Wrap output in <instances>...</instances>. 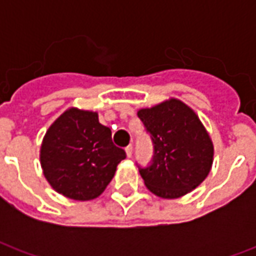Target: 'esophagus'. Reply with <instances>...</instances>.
<instances>
[{"label": "esophagus", "instance_id": "obj_1", "mask_svg": "<svg viewBox=\"0 0 256 256\" xmlns=\"http://www.w3.org/2000/svg\"><path fill=\"white\" fill-rule=\"evenodd\" d=\"M126 155H128V158H132V155H133V146L132 145L126 146Z\"/></svg>", "mask_w": 256, "mask_h": 256}]
</instances>
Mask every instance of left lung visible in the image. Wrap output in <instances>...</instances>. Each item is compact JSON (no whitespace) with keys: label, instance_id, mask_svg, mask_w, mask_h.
I'll use <instances>...</instances> for the list:
<instances>
[{"label":"left lung","instance_id":"obj_1","mask_svg":"<svg viewBox=\"0 0 256 256\" xmlns=\"http://www.w3.org/2000/svg\"><path fill=\"white\" fill-rule=\"evenodd\" d=\"M137 115L154 142L150 166L140 174L150 192L162 198H177L198 188L208 176L214 145L190 106L170 98Z\"/></svg>","mask_w":256,"mask_h":256}]
</instances>
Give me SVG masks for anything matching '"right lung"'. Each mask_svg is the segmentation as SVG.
<instances>
[{
  "label": "right lung",
  "mask_w": 256,
  "mask_h": 256,
  "mask_svg": "<svg viewBox=\"0 0 256 256\" xmlns=\"http://www.w3.org/2000/svg\"><path fill=\"white\" fill-rule=\"evenodd\" d=\"M111 128L98 114L70 108L48 128L40 160L54 190L74 200H93L104 192L126 152L112 142Z\"/></svg>",
  "instance_id": "obj_1"
}]
</instances>
